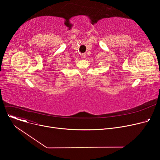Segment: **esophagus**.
<instances>
[{
  "label": "esophagus",
  "instance_id": "esophagus-1",
  "mask_svg": "<svg viewBox=\"0 0 160 160\" xmlns=\"http://www.w3.org/2000/svg\"><path fill=\"white\" fill-rule=\"evenodd\" d=\"M86 56H87V55H86V54H85V53H83V54H81V57H82V58H86Z\"/></svg>",
  "mask_w": 160,
  "mask_h": 160
}]
</instances>
